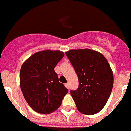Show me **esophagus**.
Here are the masks:
<instances>
[{"label":"esophagus","instance_id":"1","mask_svg":"<svg viewBox=\"0 0 131 131\" xmlns=\"http://www.w3.org/2000/svg\"><path fill=\"white\" fill-rule=\"evenodd\" d=\"M65 86L68 88V89H69V84H68V83H66V84H65Z\"/></svg>","mask_w":131,"mask_h":131}]
</instances>
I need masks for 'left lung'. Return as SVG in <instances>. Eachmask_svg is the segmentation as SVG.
I'll use <instances>...</instances> for the list:
<instances>
[{"instance_id":"left-lung-1","label":"left lung","mask_w":131,"mask_h":131,"mask_svg":"<svg viewBox=\"0 0 131 131\" xmlns=\"http://www.w3.org/2000/svg\"><path fill=\"white\" fill-rule=\"evenodd\" d=\"M78 78L77 90H70L81 113L100 112L108 100L113 86V73L105 57L89 49H72L66 53Z\"/></svg>"}]
</instances>
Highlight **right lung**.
<instances>
[{"label": "right lung", "instance_id": "right-lung-1", "mask_svg": "<svg viewBox=\"0 0 131 131\" xmlns=\"http://www.w3.org/2000/svg\"><path fill=\"white\" fill-rule=\"evenodd\" d=\"M63 56L59 51H39L26 60L20 68V86L23 96L31 108L40 114L57 110L68 93L54 70Z\"/></svg>", "mask_w": 131, "mask_h": 131}]
</instances>
